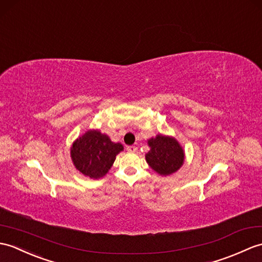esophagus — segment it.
Listing matches in <instances>:
<instances>
[{
    "mask_svg": "<svg viewBox=\"0 0 262 262\" xmlns=\"http://www.w3.org/2000/svg\"><path fill=\"white\" fill-rule=\"evenodd\" d=\"M127 151H128V153H136V151H137V147H136V146H127Z\"/></svg>",
    "mask_w": 262,
    "mask_h": 262,
    "instance_id": "obj_1",
    "label": "esophagus"
}]
</instances>
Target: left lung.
<instances>
[{
    "label": "left lung",
    "mask_w": 262,
    "mask_h": 262,
    "mask_svg": "<svg viewBox=\"0 0 262 262\" xmlns=\"http://www.w3.org/2000/svg\"><path fill=\"white\" fill-rule=\"evenodd\" d=\"M149 151L145 154L151 169L162 176L176 173L183 166L185 154L181 144L172 136L157 134L147 141Z\"/></svg>",
    "instance_id": "8db88e82"
}]
</instances>
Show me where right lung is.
<instances>
[{
    "label": "right lung",
    "mask_w": 262,
    "mask_h": 262,
    "mask_svg": "<svg viewBox=\"0 0 262 262\" xmlns=\"http://www.w3.org/2000/svg\"><path fill=\"white\" fill-rule=\"evenodd\" d=\"M124 150L120 143H114L99 129H89L78 137L70 147V157L77 171L93 180L105 176Z\"/></svg>",
    "instance_id": "add662e5"
}]
</instances>
